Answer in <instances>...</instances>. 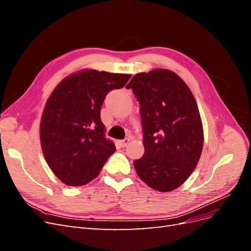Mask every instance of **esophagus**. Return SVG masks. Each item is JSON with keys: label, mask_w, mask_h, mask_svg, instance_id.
Returning <instances> with one entry per match:
<instances>
[{"label": "esophagus", "mask_w": 251, "mask_h": 251, "mask_svg": "<svg viewBox=\"0 0 251 251\" xmlns=\"http://www.w3.org/2000/svg\"><path fill=\"white\" fill-rule=\"evenodd\" d=\"M128 142H130V138H126V139H124V140H120V141H119V144H120L121 148H125V147L127 146Z\"/></svg>", "instance_id": "esophagus-1"}]
</instances>
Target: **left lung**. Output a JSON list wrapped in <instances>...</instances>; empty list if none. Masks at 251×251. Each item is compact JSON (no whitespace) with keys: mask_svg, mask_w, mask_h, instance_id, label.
<instances>
[{"mask_svg":"<svg viewBox=\"0 0 251 251\" xmlns=\"http://www.w3.org/2000/svg\"><path fill=\"white\" fill-rule=\"evenodd\" d=\"M131 89L140 105L144 154L134 160L139 178L159 192H171L189 177L203 148L198 105L176 73L156 69L134 75Z\"/></svg>","mask_w":251,"mask_h":251,"instance_id":"8db88e82","label":"left lung"}]
</instances>
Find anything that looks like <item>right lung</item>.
I'll list each match as a JSON object with an SVG mask.
<instances>
[{
    "mask_svg": "<svg viewBox=\"0 0 251 251\" xmlns=\"http://www.w3.org/2000/svg\"><path fill=\"white\" fill-rule=\"evenodd\" d=\"M130 78V74L85 70L66 77L50 95L41 121L42 149L65 184H87L115 151L104 138L100 110L110 91L125 87Z\"/></svg>",
    "mask_w": 251,
    "mask_h": 251,
    "instance_id": "obj_1",
    "label": "right lung"
}]
</instances>
